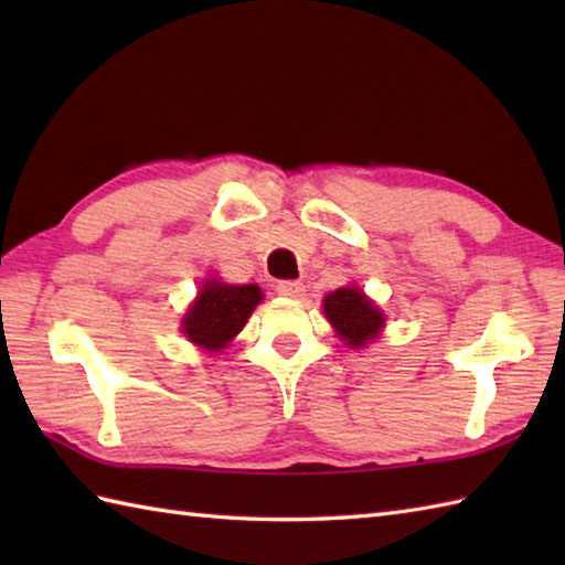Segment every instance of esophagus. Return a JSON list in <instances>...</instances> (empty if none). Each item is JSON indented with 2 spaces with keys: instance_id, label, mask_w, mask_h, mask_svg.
Listing matches in <instances>:
<instances>
[{
  "instance_id": "1",
  "label": "esophagus",
  "mask_w": 565,
  "mask_h": 565,
  "mask_svg": "<svg viewBox=\"0 0 565 565\" xmlns=\"http://www.w3.org/2000/svg\"><path fill=\"white\" fill-rule=\"evenodd\" d=\"M276 294L284 298H303L306 286L301 281H279L276 284Z\"/></svg>"
}]
</instances>
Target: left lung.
<instances>
[{"instance_id": "8db88e82", "label": "left lung", "mask_w": 565, "mask_h": 565, "mask_svg": "<svg viewBox=\"0 0 565 565\" xmlns=\"http://www.w3.org/2000/svg\"><path fill=\"white\" fill-rule=\"evenodd\" d=\"M322 310H326L332 328L338 330L347 344L362 347L369 340H374L383 328V316L379 313V308L362 291L352 289V286L332 291L322 301Z\"/></svg>"}]
</instances>
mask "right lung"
I'll use <instances>...</instances> for the list:
<instances>
[{
    "label": "right lung",
    "instance_id": "add662e5",
    "mask_svg": "<svg viewBox=\"0 0 565 565\" xmlns=\"http://www.w3.org/2000/svg\"><path fill=\"white\" fill-rule=\"evenodd\" d=\"M259 301L262 291L255 284L231 286L206 281L182 320L184 334L206 350H221L245 328L247 318Z\"/></svg>",
    "mask_w": 565,
    "mask_h": 565
}]
</instances>
